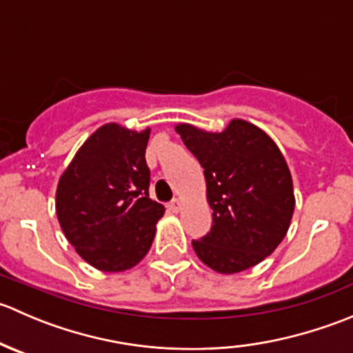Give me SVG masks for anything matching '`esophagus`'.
<instances>
[{"label":"esophagus","mask_w":353,"mask_h":353,"mask_svg":"<svg viewBox=\"0 0 353 353\" xmlns=\"http://www.w3.org/2000/svg\"><path fill=\"white\" fill-rule=\"evenodd\" d=\"M167 206H169L170 212L177 213V212H179V210H181V201L176 198V199H172V201H169V205H167Z\"/></svg>","instance_id":"esophagus-1"}]
</instances>
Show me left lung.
<instances>
[{"label": "left lung", "mask_w": 353, "mask_h": 353, "mask_svg": "<svg viewBox=\"0 0 353 353\" xmlns=\"http://www.w3.org/2000/svg\"><path fill=\"white\" fill-rule=\"evenodd\" d=\"M184 145L205 169L212 229L193 249L219 273H239L261 263L285 237L295 199L282 152L243 119L222 133L190 124L176 126Z\"/></svg>", "instance_id": "1"}]
</instances>
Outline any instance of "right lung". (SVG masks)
<instances>
[{
	"instance_id": "1",
	"label": "right lung",
	"mask_w": 353,
	"mask_h": 353,
	"mask_svg": "<svg viewBox=\"0 0 353 353\" xmlns=\"http://www.w3.org/2000/svg\"><path fill=\"white\" fill-rule=\"evenodd\" d=\"M148 137L150 130L137 133L104 124L59 179V225L78 254L102 272H123L140 263L165 210L148 194Z\"/></svg>"
}]
</instances>
